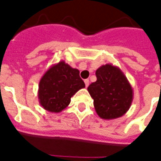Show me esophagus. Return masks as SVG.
I'll list each match as a JSON object with an SVG mask.
<instances>
[{
    "instance_id": "esophagus-1",
    "label": "esophagus",
    "mask_w": 161,
    "mask_h": 161,
    "mask_svg": "<svg viewBox=\"0 0 161 161\" xmlns=\"http://www.w3.org/2000/svg\"><path fill=\"white\" fill-rule=\"evenodd\" d=\"M84 83H85V86L88 87L89 84H90V80H89V79H85V80H84Z\"/></svg>"
}]
</instances>
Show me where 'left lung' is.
<instances>
[{"instance_id": "obj_1", "label": "left lung", "mask_w": 161, "mask_h": 161, "mask_svg": "<svg viewBox=\"0 0 161 161\" xmlns=\"http://www.w3.org/2000/svg\"><path fill=\"white\" fill-rule=\"evenodd\" d=\"M97 81L90 84L88 91L94 100L99 117L105 120L119 118L131 106L134 93L131 84L120 68L111 64L96 70Z\"/></svg>"}]
</instances>
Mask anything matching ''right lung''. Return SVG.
<instances>
[{
    "instance_id": "add662e5",
    "label": "right lung",
    "mask_w": 161,
    "mask_h": 161,
    "mask_svg": "<svg viewBox=\"0 0 161 161\" xmlns=\"http://www.w3.org/2000/svg\"><path fill=\"white\" fill-rule=\"evenodd\" d=\"M85 87L79 70L60 61L50 67L39 84L38 97L40 105L52 113H59L70 104L71 97Z\"/></svg>"
}]
</instances>
